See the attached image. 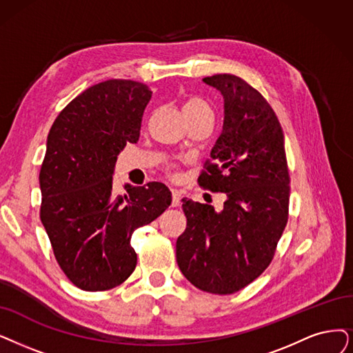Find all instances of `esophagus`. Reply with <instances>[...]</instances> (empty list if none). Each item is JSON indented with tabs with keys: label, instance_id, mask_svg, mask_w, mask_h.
I'll return each mask as SVG.
<instances>
[{
	"label": "esophagus",
	"instance_id": "1",
	"mask_svg": "<svg viewBox=\"0 0 353 353\" xmlns=\"http://www.w3.org/2000/svg\"><path fill=\"white\" fill-rule=\"evenodd\" d=\"M171 192H172V207H178L181 204L182 194L178 190H171Z\"/></svg>",
	"mask_w": 353,
	"mask_h": 353
}]
</instances>
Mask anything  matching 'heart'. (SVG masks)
Returning a JSON list of instances; mask_svg holds the SVG:
<instances>
[{"instance_id": "heart-1", "label": "heart", "mask_w": 353, "mask_h": 353, "mask_svg": "<svg viewBox=\"0 0 353 353\" xmlns=\"http://www.w3.org/2000/svg\"><path fill=\"white\" fill-rule=\"evenodd\" d=\"M182 112H184L185 119H195V117L213 119V110H211V107L199 97H187L184 103H182ZM166 172L171 178H178L176 165L174 163H171L166 168Z\"/></svg>"}]
</instances>
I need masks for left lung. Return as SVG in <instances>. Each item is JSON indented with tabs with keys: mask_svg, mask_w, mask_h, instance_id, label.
Listing matches in <instances>:
<instances>
[{
	"mask_svg": "<svg viewBox=\"0 0 353 353\" xmlns=\"http://www.w3.org/2000/svg\"><path fill=\"white\" fill-rule=\"evenodd\" d=\"M224 100L223 130L199 184L224 192L223 210L182 199L187 229L176 262L192 285L233 294L270 266L288 221L290 174L284 133L272 107L246 81L230 74L203 79Z\"/></svg>",
	"mask_w": 353,
	"mask_h": 353,
	"instance_id": "left-lung-1",
	"label": "left lung"
}]
</instances>
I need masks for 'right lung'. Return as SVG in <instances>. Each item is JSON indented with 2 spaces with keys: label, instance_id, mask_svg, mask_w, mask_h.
Segmentation results:
<instances>
[{
  "label": "right lung",
  "instance_id": "1",
  "mask_svg": "<svg viewBox=\"0 0 353 353\" xmlns=\"http://www.w3.org/2000/svg\"><path fill=\"white\" fill-rule=\"evenodd\" d=\"M152 91L142 82L108 79L75 97L56 117L40 168V220L54 258L83 291L111 290L134 271L136 229L171 205L162 182L112 188L119 153L140 134Z\"/></svg>",
  "mask_w": 353,
  "mask_h": 353
}]
</instances>
